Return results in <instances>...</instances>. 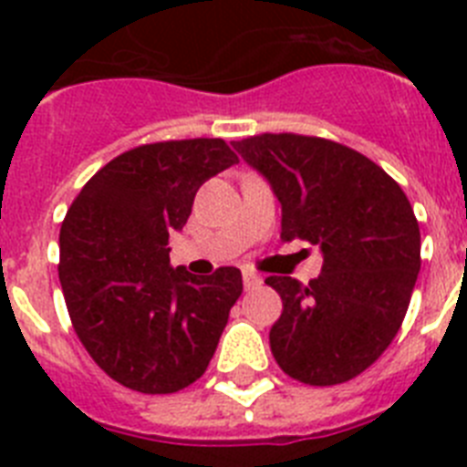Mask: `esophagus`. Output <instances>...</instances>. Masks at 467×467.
<instances>
[{"instance_id":"obj_1","label":"esophagus","mask_w":467,"mask_h":467,"mask_svg":"<svg viewBox=\"0 0 467 467\" xmlns=\"http://www.w3.org/2000/svg\"><path fill=\"white\" fill-rule=\"evenodd\" d=\"M243 285H245V290H254V287L262 285V278L257 274H253V271H245L243 274Z\"/></svg>"}]
</instances>
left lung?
Instances as JSON below:
<instances>
[{
	"label": "left lung",
	"mask_w": 467,
	"mask_h": 467,
	"mask_svg": "<svg viewBox=\"0 0 467 467\" xmlns=\"http://www.w3.org/2000/svg\"><path fill=\"white\" fill-rule=\"evenodd\" d=\"M278 198L280 238L320 247L308 285L271 275L283 313L269 332L285 374L311 386L358 377L395 339L420 269L410 201L381 168L344 144L264 133L234 142Z\"/></svg>",
	"instance_id": "8db88e82"
}]
</instances>
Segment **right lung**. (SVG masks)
<instances>
[{
    "mask_svg": "<svg viewBox=\"0 0 467 467\" xmlns=\"http://www.w3.org/2000/svg\"><path fill=\"white\" fill-rule=\"evenodd\" d=\"M238 163L224 140L142 144L90 177L60 229V285L74 332L114 381L140 393L203 377L243 292L236 266L172 269L198 187Z\"/></svg>",
    "mask_w": 467,
    "mask_h": 467,
    "instance_id": "add662e5",
    "label": "right lung"
}]
</instances>
